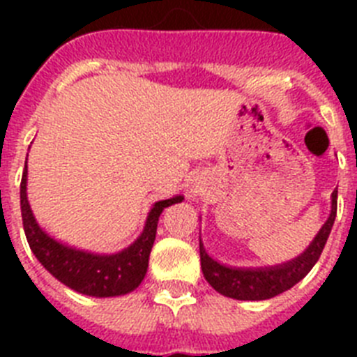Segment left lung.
I'll list each match as a JSON object with an SVG mask.
<instances>
[{"label": "left lung", "instance_id": "left-lung-1", "mask_svg": "<svg viewBox=\"0 0 357 357\" xmlns=\"http://www.w3.org/2000/svg\"><path fill=\"white\" fill-rule=\"evenodd\" d=\"M336 204H338V188L331 197V214L327 222L321 225L320 232L314 236L307 248L298 257L288 263L266 268H232L218 263L204 248L200 239V263L206 280L222 295L236 298V301H266L272 296L288 291L289 288L301 282L311 268L317 264L321 250L326 247L327 238L333 229L336 218Z\"/></svg>", "mask_w": 357, "mask_h": 357}]
</instances>
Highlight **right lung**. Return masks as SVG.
<instances>
[{"mask_svg":"<svg viewBox=\"0 0 357 357\" xmlns=\"http://www.w3.org/2000/svg\"><path fill=\"white\" fill-rule=\"evenodd\" d=\"M26 162L21 178V214L28 245L55 279L82 295L119 296L134 291L141 284L148 270V257L155 241L159 216L166 207L182 202L184 197H173L153 204L148 213L143 234L130 247L118 254H93L62 245L48 236L37 223L26 197Z\"/></svg>","mask_w":357,"mask_h":357,"instance_id":"obj_1","label":"right lung"}]
</instances>
